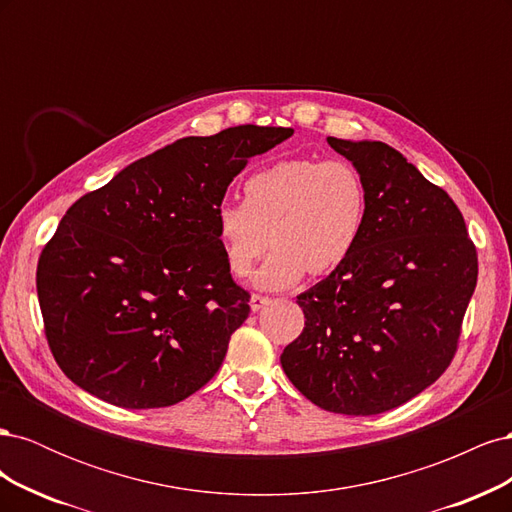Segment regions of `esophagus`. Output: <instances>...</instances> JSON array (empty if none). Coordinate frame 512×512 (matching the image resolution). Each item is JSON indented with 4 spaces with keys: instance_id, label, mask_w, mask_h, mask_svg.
<instances>
[{
    "instance_id": "34e87169",
    "label": "esophagus",
    "mask_w": 512,
    "mask_h": 512,
    "mask_svg": "<svg viewBox=\"0 0 512 512\" xmlns=\"http://www.w3.org/2000/svg\"><path fill=\"white\" fill-rule=\"evenodd\" d=\"M269 301H271V299H269V297H265V294H252V299H250L252 312H258V309L265 307Z\"/></svg>"
}]
</instances>
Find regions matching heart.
I'll use <instances>...</instances> for the list:
<instances>
[{
	"label": "heart",
	"instance_id": "obj_1",
	"mask_svg": "<svg viewBox=\"0 0 512 512\" xmlns=\"http://www.w3.org/2000/svg\"><path fill=\"white\" fill-rule=\"evenodd\" d=\"M243 194L245 203L226 200L215 211V235L235 277L250 275L269 243L275 247L258 286L286 288L305 271L320 277L342 269L365 235L367 183L348 160L275 162L247 177Z\"/></svg>",
	"mask_w": 512,
	"mask_h": 512
}]
</instances>
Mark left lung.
Wrapping results in <instances>:
<instances>
[{
  "label": "left lung",
  "mask_w": 512,
  "mask_h": 512,
  "mask_svg": "<svg viewBox=\"0 0 512 512\" xmlns=\"http://www.w3.org/2000/svg\"><path fill=\"white\" fill-rule=\"evenodd\" d=\"M327 143L367 183V226L346 265L297 297L305 327L282 367L312 404L369 416L406 404L451 365L478 256L453 198L397 149Z\"/></svg>",
  "instance_id": "left-lung-1"
}]
</instances>
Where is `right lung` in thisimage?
<instances>
[{
  "mask_svg": "<svg viewBox=\"0 0 512 512\" xmlns=\"http://www.w3.org/2000/svg\"><path fill=\"white\" fill-rule=\"evenodd\" d=\"M292 128L188 136L126 166L66 211L38 260L44 335L83 391L130 410L166 408L218 374L250 314L215 235L247 160Z\"/></svg>",
  "mask_w": 512,
  "mask_h": 512,
  "instance_id": "obj_1",
  "label": "right lung"
}]
</instances>
